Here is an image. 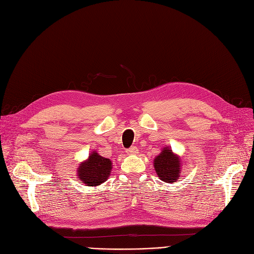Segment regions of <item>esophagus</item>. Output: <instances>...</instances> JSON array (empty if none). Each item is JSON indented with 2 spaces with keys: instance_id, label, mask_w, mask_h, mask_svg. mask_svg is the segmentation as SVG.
Masks as SVG:
<instances>
[{
  "instance_id": "1",
  "label": "esophagus",
  "mask_w": 254,
  "mask_h": 254,
  "mask_svg": "<svg viewBox=\"0 0 254 254\" xmlns=\"http://www.w3.org/2000/svg\"><path fill=\"white\" fill-rule=\"evenodd\" d=\"M138 152V148L136 146H132L127 149V154L128 155H132V154H136Z\"/></svg>"
}]
</instances>
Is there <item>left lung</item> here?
Segmentation results:
<instances>
[{"label":"left lung","instance_id":"obj_1","mask_svg":"<svg viewBox=\"0 0 254 254\" xmlns=\"http://www.w3.org/2000/svg\"><path fill=\"white\" fill-rule=\"evenodd\" d=\"M154 166L163 182L173 183L179 178L181 161L170 148H163L162 153L155 158Z\"/></svg>","mask_w":254,"mask_h":254}]
</instances>
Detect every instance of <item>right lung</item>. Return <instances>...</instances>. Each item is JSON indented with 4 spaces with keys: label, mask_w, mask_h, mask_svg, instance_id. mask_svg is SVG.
I'll list each match as a JSON object with an SVG mask.
<instances>
[{
    "label": "right lung",
    "mask_w": 254,
    "mask_h": 254,
    "mask_svg": "<svg viewBox=\"0 0 254 254\" xmlns=\"http://www.w3.org/2000/svg\"><path fill=\"white\" fill-rule=\"evenodd\" d=\"M111 170L112 162L110 159L102 157L95 152L89 156L86 162L79 165L77 176L88 186H97L108 179Z\"/></svg>",
    "instance_id": "1"
}]
</instances>
